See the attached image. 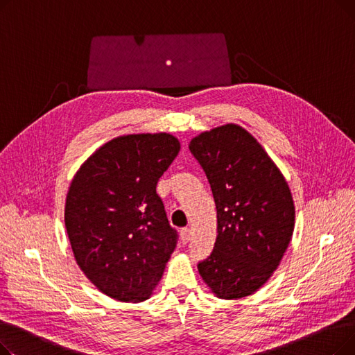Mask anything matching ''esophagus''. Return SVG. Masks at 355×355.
I'll return each mask as SVG.
<instances>
[{
  "label": "esophagus",
  "instance_id": "obj_1",
  "mask_svg": "<svg viewBox=\"0 0 355 355\" xmlns=\"http://www.w3.org/2000/svg\"><path fill=\"white\" fill-rule=\"evenodd\" d=\"M190 239H191V230L189 227L181 229V240H182V243H189Z\"/></svg>",
  "mask_w": 355,
  "mask_h": 355
}]
</instances>
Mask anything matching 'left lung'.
<instances>
[{"label":"left lung","mask_w":355,"mask_h":355,"mask_svg":"<svg viewBox=\"0 0 355 355\" xmlns=\"http://www.w3.org/2000/svg\"><path fill=\"white\" fill-rule=\"evenodd\" d=\"M190 151L207 175L217 209V239L197 268L223 300L256 292L289 245L295 207L288 182L246 129L229 123L202 132Z\"/></svg>","instance_id":"8db88e82"}]
</instances>
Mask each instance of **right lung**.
Masks as SVG:
<instances>
[{"instance_id":"add662e5","label":"right lung","mask_w":355,"mask_h":355,"mask_svg":"<svg viewBox=\"0 0 355 355\" xmlns=\"http://www.w3.org/2000/svg\"><path fill=\"white\" fill-rule=\"evenodd\" d=\"M178 153L170 134L119 137L101 146L70 184L64 223L74 259L114 300H148L177 246L157 182Z\"/></svg>"}]
</instances>
